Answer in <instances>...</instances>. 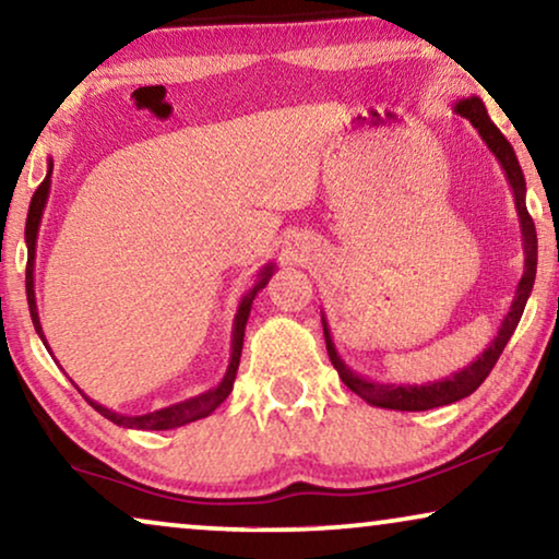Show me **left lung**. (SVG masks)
Wrapping results in <instances>:
<instances>
[{
    "label": "left lung",
    "mask_w": 559,
    "mask_h": 559,
    "mask_svg": "<svg viewBox=\"0 0 559 559\" xmlns=\"http://www.w3.org/2000/svg\"><path fill=\"white\" fill-rule=\"evenodd\" d=\"M455 111L460 117L471 119V124L478 130L483 143H486L488 151L496 155V160L501 163L506 178H509L513 204H516V214H519V227H522V248H524L522 281H519L516 294H513L509 314L503 317L501 326H498V334L490 340V345L483 349L478 357H475L471 366H465L463 370H457V373H452L448 378H440V381H429V383H419V385L416 383H378V381H370V378H366V376H357L355 370H349L345 366V360L340 357L337 347H334L330 324H326V319L322 314L326 353H330L334 370L340 373L342 383H345L353 393H357L362 401H368L370 406L393 408V412H427V408L448 406V404H455V401H460V399L471 396V393L478 389L483 381H486L490 370H493L496 360L503 353L506 342L511 340L513 330H516L519 319H522V314H524L526 299H530V294H532L534 275H537V229H534L530 210H526V181H524L522 166H519V160H516V153H513L509 140L501 135V130L496 128L493 119L488 117L486 104H483L480 96H467V99L455 102Z\"/></svg>",
    "instance_id": "1"
}]
</instances>
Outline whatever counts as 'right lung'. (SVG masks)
I'll return each mask as SVG.
<instances>
[{
	"label": "right lung",
	"instance_id": "add662e5",
	"mask_svg": "<svg viewBox=\"0 0 559 559\" xmlns=\"http://www.w3.org/2000/svg\"><path fill=\"white\" fill-rule=\"evenodd\" d=\"M50 174H53V160H48V174H46V178H43V183L37 186V191L33 193V202H29L27 222H25V242H27L25 292H27V307H29V317H33V326H35L37 337L43 340V345H46V347H48V342H46V334H43V324H40V317H37V301H35V245H37V229H40L43 212H46V204H48ZM273 271H275L273 263L263 265V271L258 273L255 284H252L250 292L242 296L240 307H237L235 322H233V345H229L227 373H225V378H222L217 385H214V389L199 393V396H193V399H186V401H181V404L158 408V412H151V414H138V416L111 412V408L96 404L94 399H88L84 391H81V396H84L88 404H92L102 416H107L109 421H115L117 427H128V429H176V427H183V424H191V421H197V419H204V416H210L214 408H217L222 401L229 396V391H233L237 368H240L245 324H248L252 301H255L258 292H263L267 281H271Z\"/></svg>",
	"mask_w": 559,
	"mask_h": 559
}]
</instances>
